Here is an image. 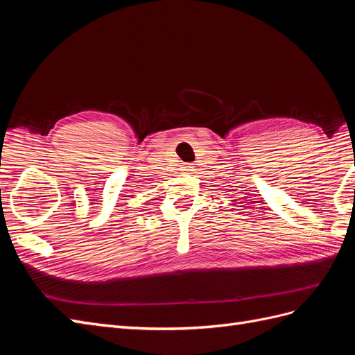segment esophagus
<instances>
[{
    "instance_id": "1",
    "label": "esophagus",
    "mask_w": 355,
    "mask_h": 355,
    "mask_svg": "<svg viewBox=\"0 0 355 355\" xmlns=\"http://www.w3.org/2000/svg\"><path fill=\"white\" fill-rule=\"evenodd\" d=\"M192 167H194V166H192V164H189V163L184 164V170H185V171H189V170H192Z\"/></svg>"
}]
</instances>
